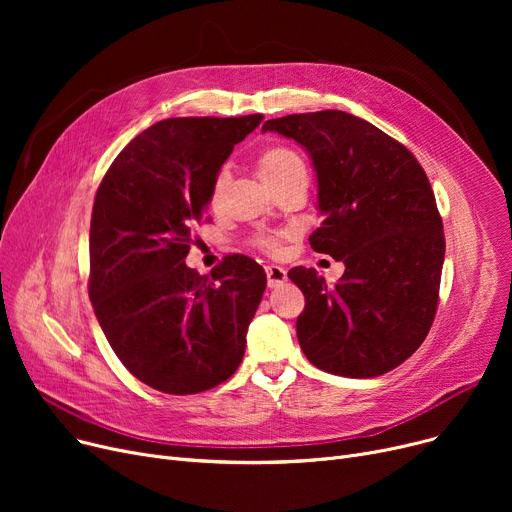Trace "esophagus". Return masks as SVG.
Here are the masks:
<instances>
[{
  "instance_id": "esophagus-1",
  "label": "esophagus",
  "mask_w": 512,
  "mask_h": 512,
  "mask_svg": "<svg viewBox=\"0 0 512 512\" xmlns=\"http://www.w3.org/2000/svg\"><path fill=\"white\" fill-rule=\"evenodd\" d=\"M265 274H267V284H270V288H278V286H282L288 280L286 270H284V267H280V265H267L265 267Z\"/></svg>"
}]
</instances>
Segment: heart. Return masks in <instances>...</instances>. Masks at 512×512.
<instances>
[{
  "label": "heart",
  "instance_id": "b5f03b06",
  "mask_svg": "<svg viewBox=\"0 0 512 512\" xmlns=\"http://www.w3.org/2000/svg\"><path fill=\"white\" fill-rule=\"evenodd\" d=\"M257 172L265 180V184L272 188V191L276 186H280L292 178L307 176L303 157L292 147H286V145H272V147L263 149L257 157ZM228 180H230L228 168H222L218 174H215V178L211 182V191H209L211 205L220 203ZM257 245L272 253L278 249V240H276V236H261V238H257Z\"/></svg>",
  "mask_w": 512,
  "mask_h": 512
}]
</instances>
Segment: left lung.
Masks as SVG:
<instances>
[{"mask_svg": "<svg viewBox=\"0 0 512 512\" xmlns=\"http://www.w3.org/2000/svg\"><path fill=\"white\" fill-rule=\"evenodd\" d=\"M261 130L309 153L324 215L311 249L344 263L334 286L313 267L288 272L305 294V357L344 378L392 371L421 346L438 307L446 242L423 168L405 145L340 110L267 120Z\"/></svg>", "mask_w": 512, "mask_h": 512, "instance_id": "obj_1", "label": "left lung"}]
</instances>
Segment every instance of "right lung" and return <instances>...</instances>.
<instances>
[{"label":"right lung","instance_id":"1","mask_svg":"<svg viewBox=\"0 0 512 512\" xmlns=\"http://www.w3.org/2000/svg\"><path fill=\"white\" fill-rule=\"evenodd\" d=\"M261 120H161L120 151L97 188L89 297L122 365L159 392L215 388L245 355L267 284L263 267L230 255L209 280L184 259L215 174Z\"/></svg>","mask_w":512,"mask_h":512}]
</instances>
